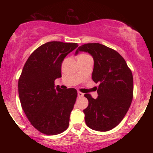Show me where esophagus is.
Segmentation results:
<instances>
[{"label":"esophagus","mask_w":153,"mask_h":153,"mask_svg":"<svg viewBox=\"0 0 153 153\" xmlns=\"http://www.w3.org/2000/svg\"><path fill=\"white\" fill-rule=\"evenodd\" d=\"M84 96V94H82V93H81V92H78V97H82V96Z\"/></svg>","instance_id":"34e87169"}]
</instances>
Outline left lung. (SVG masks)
Masks as SVG:
<instances>
[{"instance_id":"1","label":"left lung","mask_w":153,"mask_h":153,"mask_svg":"<svg viewBox=\"0 0 153 153\" xmlns=\"http://www.w3.org/2000/svg\"><path fill=\"white\" fill-rule=\"evenodd\" d=\"M88 52L94 61L93 80L99 82L98 97L84 95L88 106L83 110L86 125L99 131L117 127L129 110L133 98V76L127 62L117 51L99 43H89L77 49Z\"/></svg>"}]
</instances>
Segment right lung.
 I'll return each instance as SVG.
<instances>
[{
  "label": "right lung",
  "instance_id": "1",
  "mask_svg": "<svg viewBox=\"0 0 153 153\" xmlns=\"http://www.w3.org/2000/svg\"><path fill=\"white\" fill-rule=\"evenodd\" d=\"M78 47L77 43L47 42L31 53L23 68L18 83L21 104L33 127L43 134H60L69 126L78 93L75 88L62 90L54 80L62 77L65 57Z\"/></svg>",
  "mask_w": 153,
  "mask_h": 153
}]
</instances>
